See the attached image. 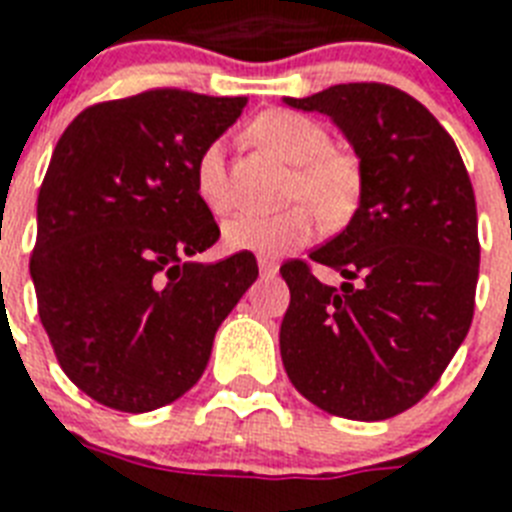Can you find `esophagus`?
Masks as SVG:
<instances>
[{
	"label": "esophagus",
	"instance_id": "34e87169",
	"mask_svg": "<svg viewBox=\"0 0 512 512\" xmlns=\"http://www.w3.org/2000/svg\"><path fill=\"white\" fill-rule=\"evenodd\" d=\"M257 268H260V273H263V276H276V271H279V263H276V260H268V257H257Z\"/></svg>",
	"mask_w": 512,
	"mask_h": 512
}]
</instances>
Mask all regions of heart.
Segmentation results:
<instances>
[{
	"mask_svg": "<svg viewBox=\"0 0 512 512\" xmlns=\"http://www.w3.org/2000/svg\"><path fill=\"white\" fill-rule=\"evenodd\" d=\"M247 135L265 151L295 164L287 188V201H295V207L279 215H236L223 228L225 247L279 257L305 247L321 223L342 228L356 217L364 199L361 162L332 146V135L319 119L289 108H271L252 119ZM196 193L215 215L231 209L233 199L220 143H209L199 154Z\"/></svg>",
	"mask_w": 512,
	"mask_h": 512,
	"instance_id": "1",
	"label": "heart"
}]
</instances>
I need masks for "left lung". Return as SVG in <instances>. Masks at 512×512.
<instances>
[{"mask_svg": "<svg viewBox=\"0 0 512 512\" xmlns=\"http://www.w3.org/2000/svg\"><path fill=\"white\" fill-rule=\"evenodd\" d=\"M287 103L335 119L361 159L364 199L311 260L281 265V361L324 412L388 420L428 396L468 335L481 260L473 183L452 135L398 87L335 84ZM313 262L343 287L321 285Z\"/></svg>", "mask_w": 512, "mask_h": 512, "instance_id": "8db88e82", "label": "left lung"}]
</instances>
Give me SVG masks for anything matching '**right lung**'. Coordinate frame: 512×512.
<instances>
[{
  "mask_svg": "<svg viewBox=\"0 0 512 512\" xmlns=\"http://www.w3.org/2000/svg\"><path fill=\"white\" fill-rule=\"evenodd\" d=\"M244 106L156 87L84 108L52 151L28 268L60 369L98 404L140 414L191 390L257 279L252 252L188 263L220 239L196 162Z\"/></svg>",
  "mask_w": 512,
  "mask_h": 512,
  "instance_id": "add662e5",
  "label": "right lung"
}]
</instances>
